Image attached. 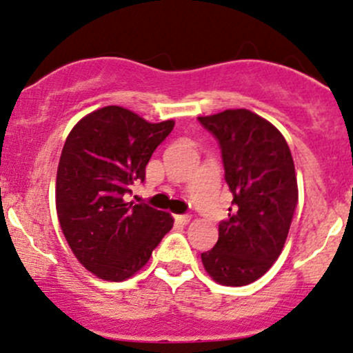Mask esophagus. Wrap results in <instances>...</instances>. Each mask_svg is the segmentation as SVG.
<instances>
[{
	"mask_svg": "<svg viewBox=\"0 0 353 353\" xmlns=\"http://www.w3.org/2000/svg\"><path fill=\"white\" fill-rule=\"evenodd\" d=\"M174 219H176V223H179V224H188L189 221H191V216H189V214H177V216H174Z\"/></svg>",
	"mask_w": 353,
	"mask_h": 353,
	"instance_id": "obj_1",
	"label": "esophagus"
}]
</instances>
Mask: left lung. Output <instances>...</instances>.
I'll return each mask as SVG.
<instances>
[{
    "mask_svg": "<svg viewBox=\"0 0 353 353\" xmlns=\"http://www.w3.org/2000/svg\"><path fill=\"white\" fill-rule=\"evenodd\" d=\"M197 120L218 139L233 192L218 243L201 259L218 283L250 285L273 266L292 226L298 203L292 152L276 127L246 108Z\"/></svg>",
    "mask_w": 353,
    "mask_h": 353,
    "instance_id": "8db88e82",
    "label": "left lung"
}]
</instances>
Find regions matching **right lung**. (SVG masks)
Here are the masks:
<instances>
[{"instance_id":"add662e5","label":"right lung","mask_w":353,"mask_h":353,"mask_svg":"<svg viewBox=\"0 0 353 353\" xmlns=\"http://www.w3.org/2000/svg\"><path fill=\"white\" fill-rule=\"evenodd\" d=\"M174 120L150 123L108 105L83 117L68 134L57 172V212L73 254L107 281H123L149 261L174 219L145 203H125L144 183L154 150Z\"/></svg>"}]
</instances>
